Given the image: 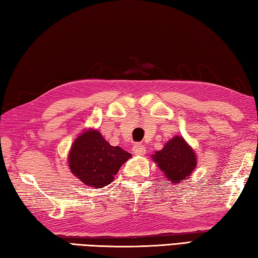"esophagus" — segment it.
Masks as SVG:
<instances>
[{
	"label": "esophagus",
	"mask_w": 258,
	"mask_h": 258,
	"mask_svg": "<svg viewBox=\"0 0 258 258\" xmlns=\"http://www.w3.org/2000/svg\"><path fill=\"white\" fill-rule=\"evenodd\" d=\"M133 152L134 155L137 156H142L146 154V147L141 145V143H135V145L133 146Z\"/></svg>",
	"instance_id": "esophagus-1"
}]
</instances>
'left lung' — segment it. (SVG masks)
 <instances>
[{"label": "left lung", "instance_id": "obj_1", "mask_svg": "<svg viewBox=\"0 0 258 258\" xmlns=\"http://www.w3.org/2000/svg\"><path fill=\"white\" fill-rule=\"evenodd\" d=\"M152 158L172 183L185 180L197 165L194 150L181 137H175L168 141L163 149L155 152Z\"/></svg>", "mask_w": 258, "mask_h": 258}]
</instances>
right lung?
<instances>
[{
	"label": "right lung",
	"instance_id": "add662e5",
	"mask_svg": "<svg viewBox=\"0 0 258 258\" xmlns=\"http://www.w3.org/2000/svg\"><path fill=\"white\" fill-rule=\"evenodd\" d=\"M130 152L112 147L98 131L89 130L78 137L69 152V167L86 185L97 189L110 184L130 157Z\"/></svg>",
	"mask_w": 258,
	"mask_h": 258
}]
</instances>
